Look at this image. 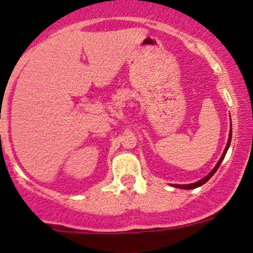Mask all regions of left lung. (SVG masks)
<instances>
[{
	"instance_id": "8db88e82",
	"label": "left lung",
	"mask_w": 253,
	"mask_h": 253,
	"mask_svg": "<svg viewBox=\"0 0 253 253\" xmlns=\"http://www.w3.org/2000/svg\"><path fill=\"white\" fill-rule=\"evenodd\" d=\"M231 132H233V128H231V125H230V131H229V139H228V143H226V147H225V149H224L223 154H221L220 159H219V162L216 163V165H215V167H214V169L211 170V171L209 172V174L207 175L206 177L201 178V180H200V181H197V182L188 183V185H172V186H174V187H176V188H182V190H192V188H197V187H200V186L205 185V183L207 182V181H208L209 178H211V176H213L214 174H215V171H216V170H218L219 165L221 164V162H223V160H224V158H225V154H226V152H228L229 147H230V142H231Z\"/></svg>"
}]
</instances>
